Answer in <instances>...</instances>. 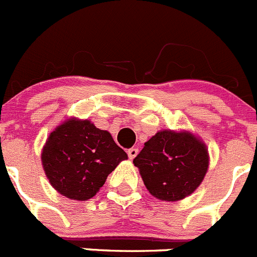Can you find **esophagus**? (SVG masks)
<instances>
[{"instance_id":"34e87169","label":"esophagus","mask_w":257,"mask_h":257,"mask_svg":"<svg viewBox=\"0 0 257 257\" xmlns=\"http://www.w3.org/2000/svg\"><path fill=\"white\" fill-rule=\"evenodd\" d=\"M137 155H138V148H131V150H128L129 160H133Z\"/></svg>"}]
</instances>
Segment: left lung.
Segmentation results:
<instances>
[{"mask_svg":"<svg viewBox=\"0 0 257 257\" xmlns=\"http://www.w3.org/2000/svg\"><path fill=\"white\" fill-rule=\"evenodd\" d=\"M146 188L158 200L179 201L199 188L209 167L205 143L189 131H160L133 160Z\"/></svg>","mask_w":257,"mask_h":257,"instance_id":"1","label":"left lung"}]
</instances>
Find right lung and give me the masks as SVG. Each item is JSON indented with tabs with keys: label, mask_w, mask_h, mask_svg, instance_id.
<instances>
[{
	"label": "right lung",
	"mask_w": 257,
	"mask_h": 257,
	"mask_svg": "<svg viewBox=\"0 0 257 257\" xmlns=\"http://www.w3.org/2000/svg\"><path fill=\"white\" fill-rule=\"evenodd\" d=\"M128 155L107 131L88 119L68 117L48 137L42 165L50 185L72 200H87Z\"/></svg>",
	"instance_id": "obj_1"
}]
</instances>
